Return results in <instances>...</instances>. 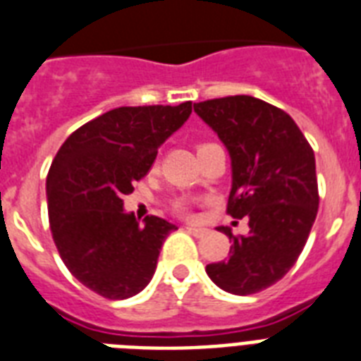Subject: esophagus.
Returning a JSON list of instances; mask_svg holds the SVG:
<instances>
[{
    "label": "esophagus",
    "instance_id": "34e87169",
    "mask_svg": "<svg viewBox=\"0 0 361 361\" xmlns=\"http://www.w3.org/2000/svg\"><path fill=\"white\" fill-rule=\"evenodd\" d=\"M185 228H187V232H189V234H192L195 238H202L208 234V228H200V226H185Z\"/></svg>",
    "mask_w": 361,
    "mask_h": 361
}]
</instances>
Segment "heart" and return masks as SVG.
Masks as SVG:
<instances>
[{
  "label": "heart",
  "instance_id": "heart-1",
  "mask_svg": "<svg viewBox=\"0 0 361 361\" xmlns=\"http://www.w3.org/2000/svg\"><path fill=\"white\" fill-rule=\"evenodd\" d=\"M176 209H178L180 214H185L187 209H189V206H187V202H178L176 204Z\"/></svg>",
  "mask_w": 361,
  "mask_h": 361
}]
</instances>
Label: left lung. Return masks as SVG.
Segmentation results:
<instances>
[{
	"label": "left lung",
	"mask_w": 361,
	"mask_h": 361,
	"mask_svg": "<svg viewBox=\"0 0 361 361\" xmlns=\"http://www.w3.org/2000/svg\"><path fill=\"white\" fill-rule=\"evenodd\" d=\"M195 112L231 155L226 214L249 219L247 236L219 226L232 240L231 257L206 274L231 294H257L283 279L305 247L319 209L313 147L290 116L251 95L204 101Z\"/></svg>",
	"instance_id": "obj_1"
}]
</instances>
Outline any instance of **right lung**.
I'll list each match as a JSON object with an SVG mask.
<instances>
[{
	"instance_id": "right-lung-1",
	"label": "right lung",
	"mask_w": 361,
	"mask_h": 361,
	"mask_svg": "<svg viewBox=\"0 0 361 361\" xmlns=\"http://www.w3.org/2000/svg\"><path fill=\"white\" fill-rule=\"evenodd\" d=\"M191 112V101L114 109L76 129L56 153L47 178L54 243L71 274L99 296L125 300L152 281L161 245L178 226L155 215L140 225L123 197Z\"/></svg>"
}]
</instances>
